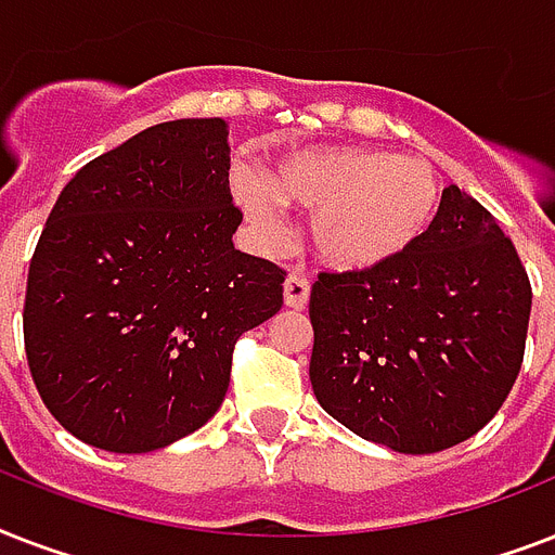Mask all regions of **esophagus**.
I'll return each mask as SVG.
<instances>
[{
  "label": "esophagus",
  "mask_w": 555,
  "mask_h": 555,
  "mask_svg": "<svg viewBox=\"0 0 555 555\" xmlns=\"http://www.w3.org/2000/svg\"><path fill=\"white\" fill-rule=\"evenodd\" d=\"M282 294H285L287 308H294V311H302L305 305H308V299H311V285H308V279L291 273V276L285 279V287H282Z\"/></svg>",
  "instance_id": "1"
}]
</instances>
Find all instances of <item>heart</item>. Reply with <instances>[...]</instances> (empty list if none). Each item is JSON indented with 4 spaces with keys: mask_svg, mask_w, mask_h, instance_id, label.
<instances>
[{
    "mask_svg": "<svg viewBox=\"0 0 555 555\" xmlns=\"http://www.w3.org/2000/svg\"><path fill=\"white\" fill-rule=\"evenodd\" d=\"M235 201L268 242L285 230V204L313 212V250L343 273L391 264L429 233L443 186L431 164L360 146L287 152L273 178L242 172Z\"/></svg>",
    "mask_w": 555,
    "mask_h": 555,
    "instance_id": "heart-1",
    "label": "heart"
}]
</instances>
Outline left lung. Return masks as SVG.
Returning a JSON list of instances; mask_svg holds the SVG:
<instances>
[{
	"label": "left lung",
	"mask_w": 555,
	"mask_h": 555,
	"mask_svg": "<svg viewBox=\"0 0 555 555\" xmlns=\"http://www.w3.org/2000/svg\"><path fill=\"white\" fill-rule=\"evenodd\" d=\"M530 305L513 242L473 195L447 186L435 224L405 256L313 282V395L379 447H455L507 400Z\"/></svg>",
	"instance_id": "obj_1"
}]
</instances>
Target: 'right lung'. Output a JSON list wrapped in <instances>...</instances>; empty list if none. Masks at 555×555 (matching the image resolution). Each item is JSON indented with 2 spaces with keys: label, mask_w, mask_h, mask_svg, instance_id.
I'll return each instance as SVG.
<instances>
[{
  "label": "right lung",
  "mask_w": 555,
  "mask_h": 555,
  "mask_svg": "<svg viewBox=\"0 0 555 555\" xmlns=\"http://www.w3.org/2000/svg\"><path fill=\"white\" fill-rule=\"evenodd\" d=\"M227 120L143 129L60 192L25 294V354L82 443L152 452L201 429L233 346L282 308L285 273L235 250Z\"/></svg>",
  "instance_id": "1"
}]
</instances>
